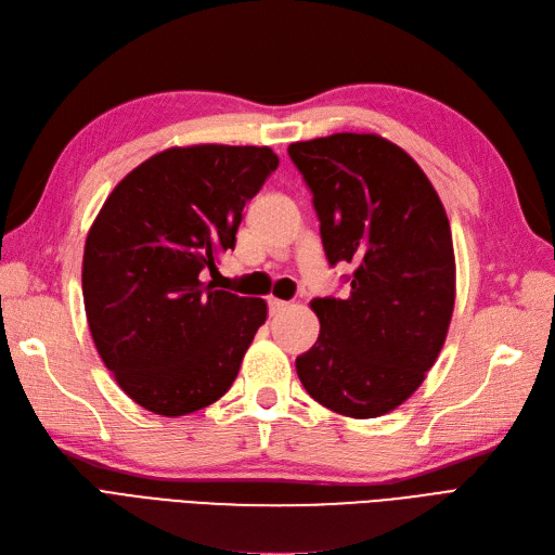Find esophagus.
I'll return each mask as SVG.
<instances>
[{
	"mask_svg": "<svg viewBox=\"0 0 555 555\" xmlns=\"http://www.w3.org/2000/svg\"><path fill=\"white\" fill-rule=\"evenodd\" d=\"M286 307H289V302H286V300H280V298H269V309H271V314H280V312H284Z\"/></svg>",
	"mask_w": 555,
	"mask_h": 555,
	"instance_id": "obj_1",
	"label": "esophagus"
}]
</instances>
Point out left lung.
I'll list each match as a JSON object with an SVG mask.
<instances>
[{
    "label": "left lung",
    "mask_w": 555,
    "mask_h": 555,
    "mask_svg": "<svg viewBox=\"0 0 555 555\" xmlns=\"http://www.w3.org/2000/svg\"><path fill=\"white\" fill-rule=\"evenodd\" d=\"M312 191L330 266H354L348 298H314L317 344L296 360L323 408L373 418L424 383L455 305L451 225L426 172L378 134L289 145Z\"/></svg>",
    "instance_id": "1"
}]
</instances>
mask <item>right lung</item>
I'll return each mask as SVG.
<instances>
[{
    "mask_svg": "<svg viewBox=\"0 0 555 555\" xmlns=\"http://www.w3.org/2000/svg\"><path fill=\"white\" fill-rule=\"evenodd\" d=\"M278 164L257 145L170 147L102 205L83 248L86 319L104 366L141 408L184 416L232 387L266 302L201 275L234 250L241 211Z\"/></svg>",
    "mask_w": 555,
    "mask_h": 555,
    "instance_id": "add662e5",
    "label": "right lung"
}]
</instances>
